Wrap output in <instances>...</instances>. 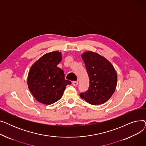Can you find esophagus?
Listing matches in <instances>:
<instances>
[{
    "mask_svg": "<svg viewBox=\"0 0 146 146\" xmlns=\"http://www.w3.org/2000/svg\"><path fill=\"white\" fill-rule=\"evenodd\" d=\"M72 85L74 86H76L78 85V82L77 81H74V82H72Z\"/></svg>",
    "mask_w": 146,
    "mask_h": 146,
    "instance_id": "34e87169",
    "label": "esophagus"
}]
</instances>
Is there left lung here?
<instances>
[{"label": "left lung", "instance_id": "obj_1", "mask_svg": "<svg viewBox=\"0 0 146 146\" xmlns=\"http://www.w3.org/2000/svg\"><path fill=\"white\" fill-rule=\"evenodd\" d=\"M89 79L87 91L80 96L91 105H101L112 96L116 89L117 74L112 64L98 53L86 51L82 55Z\"/></svg>", "mask_w": 146, "mask_h": 146}]
</instances>
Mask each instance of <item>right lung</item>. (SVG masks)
Masks as SVG:
<instances>
[{
	"label": "right lung",
	"mask_w": 146,
	"mask_h": 146,
	"mask_svg": "<svg viewBox=\"0 0 146 146\" xmlns=\"http://www.w3.org/2000/svg\"><path fill=\"white\" fill-rule=\"evenodd\" d=\"M62 60L58 51L45 54L31 66L28 86L36 100L45 105L58 101L71 82L65 80L64 72L57 66Z\"/></svg>",
	"instance_id": "right-lung-1"
}]
</instances>
